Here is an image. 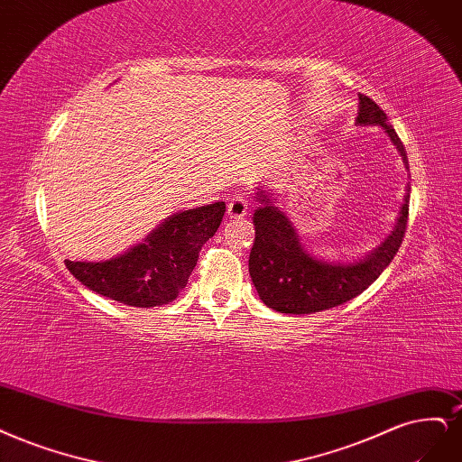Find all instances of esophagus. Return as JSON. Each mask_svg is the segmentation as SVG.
Masks as SVG:
<instances>
[{"mask_svg":"<svg viewBox=\"0 0 462 462\" xmlns=\"http://www.w3.org/2000/svg\"><path fill=\"white\" fill-rule=\"evenodd\" d=\"M248 212V199L243 195H235L229 202H227V216L231 219L236 217H245Z\"/></svg>","mask_w":462,"mask_h":462,"instance_id":"esophagus-1","label":"esophagus"}]
</instances>
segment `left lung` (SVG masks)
I'll list each match as a JSON object with an SVG mask.
<instances>
[{
    "instance_id": "1",
    "label": "left lung",
    "mask_w": 462,
    "mask_h": 462,
    "mask_svg": "<svg viewBox=\"0 0 462 462\" xmlns=\"http://www.w3.org/2000/svg\"><path fill=\"white\" fill-rule=\"evenodd\" d=\"M359 125H380L409 170L407 152L402 139L388 124L384 110L367 95H359ZM393 231L384 243L369 252L359 262L332 263L317 260L300 243V236L286 214L273 204L263 189L256 193L258 208L254 210V245L250 250L248 272L258 296L267 308L281 313L304 315L337 308L344 301L356 298L380 277L390 265L395 252L400 250L407 229L409 193Z\"/></svg>"
}]
</instances>
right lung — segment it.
<instances>
[{
  "instance_id": "1",
  "label": "right lung",
  "mask_w": 462,
  "mask_h": 462,
  "mask_svg": "<svg viewBox=\"0 0 462 462\" xmlns=\"http://www.w3.org/2000/svg\"><path fill=\"white\" fill-rule=\"evenodd\" d=\"M224 214L226 202L181 210L116 258L65 263L79 282L108 300L134 308L162 306L185 289L202 245L216 235Z\"/></svg>"
}]
</instances>
